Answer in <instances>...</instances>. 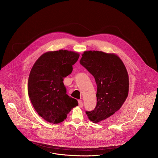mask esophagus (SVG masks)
Returning a JSON list of instances; mask_svg holds the SVG:
<instances>
[{
    "instance_id": "1",
    "label": "esophagus",
    "mask_w": 158,
    "mask_h": 158,
    "mask_svg": "<svg viewBox=\"0 0 158 158\" xmlns=\"http://www.w3.org/2000/svg\"><path fill=\"white\" fill-rule=\"evenodd\" d=\"M78 106L80 107V108H82L83 106V103L82 102V100H79L78 101Z\"/></svg>"
}]
</instances>
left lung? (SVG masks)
<instances>
[{
    "mask_svg": "<svg viewBox=\"0 0 158 158\" xmlns=\"http://www.w3.org/2000/svg\"><path fill=\"white\" fill-rule=\"evenodd\" d=\"M80 63L94 76L97 86V105L86 111L89 119L97 123L117 111L125 102L129 90V77L122 60L115 53L85 51Z\"/></svg>",
    "mask_w": 158,
    "mask_h": 158,
    "instance_id": "obj_1",
    "label": "left lung"
}]
</instances>
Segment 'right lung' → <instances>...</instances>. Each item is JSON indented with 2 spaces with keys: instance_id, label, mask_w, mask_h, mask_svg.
Instances as JSON below:
<instances>
[{
  "instance_id": "1",
  "label": "right lung",
  "mask_w": 158,
  "mask_h": 158,
  "mask_svg": "<svg viewBox=\"0 0 158 158\" xmlns=\"http://www.w3.org/2000/svg\"><path fill=\"white\" fill-rule=\"evenodd\" d=\"M79 56L78 52L67 50L47 52L31 69L29 98L39 115L49 123L64 121L71 110L78 106L77 100L66 94L63 78L71 73Z\"/></svg>"
}]
</instances>
